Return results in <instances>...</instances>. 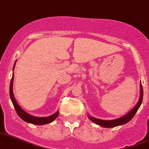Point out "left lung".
<instances>
[{
    "label": "left lung",
    "instance_id": "8db88e82",
    "mask_svg": "<svg viewBox=\"0 0 149 149\" xmlns=\"http://www.w3.org/2000/svg\"><path fill=\"white\" fill-rule=\"evenodd\" d=\"M142 98H143V89H142V84H141L140 81V96H139V99L138 102L136 103V105L133 108V109L129 111L127 114L124 115V116L120 117L119 118H117V119H114V120H101V119H98V118H94V117L90 116L88 115V118L90 119L91 121H93L94 124H97V125H100L102 127H106V128H111V127H118V126L123 125V124H127V122H129L130 120H131L132 118H133V116L135 115V114L136 113V111H138L139 108L140 107L141 104H142Z\"/></svg>",
    "mask_w": 149,
    "mask_h": 149
}]
</instances>
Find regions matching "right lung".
I'll return each instance as SVG.
<instances>
[{"label": "right lung", "instance_id": "right-lung-1", "mask_svg": "<svg viewBox=\"0 0 149 149\" xmlns=\"http://www.w3.org/2000/svg\"><path fill=\"white\" fill-rule=\"evenodd\" d=\"M15 65H16V62H15V64H14L13 65V69L14 68H15ZM13 78L14 74L13 73V77L10 81V96L11 101H12L13 104V106L14 108H15V109H16V113L18 114V115H19L22 120H25V122H28V123H30V124H36V125H44V124H49V123H51V122H53V120H55L56 118L58 117V115H59V111H57L56 112L54 113V114H52V115H50V116L43 117V118L33 116L31 114L25 112L23 109L20 107L19 105L17 102H16L15 97H14L13 92Z\"/></svg>", "mask_w": 149, "mask_h": 149}]
</instances>
